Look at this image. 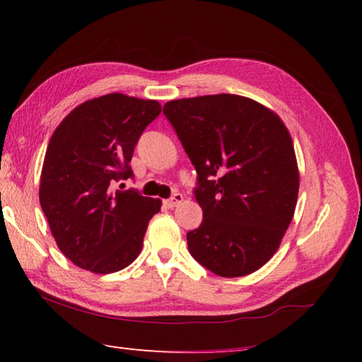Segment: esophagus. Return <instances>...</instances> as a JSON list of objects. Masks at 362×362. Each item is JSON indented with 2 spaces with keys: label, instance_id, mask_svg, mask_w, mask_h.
I'll use <instances>...</instances> for the list:
<instances>
[{
  "label": "esophagus",
  "instance_id": "34e87169",
  "mask_svg": "<svg viewBox=\"0 0 362 362\" xmlns=\"http://www.w3.org/2000/svg\"><path fill=\"white\" fill-rule=\"evenodd\" d=\"M181 202H182V195H181V194H178V192H176V194H173L170 198H168V200H165V202H164V204L167 206V208L173 209L175 206H178Z\"/></svg>",
  "mask_w": 362,
  "mask_h": 362
}]
</instances>
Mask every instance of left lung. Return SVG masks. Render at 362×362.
<instances>
[{"instance_id":"obj_1","label":"left lung","mask_w":362,"mask_h":362,"mask_svg":"<svg viewBox=\"0 0 362 362\" xmlns=\"http://www.w3.org/2000/svg\"><path fill=\"white\" fill-rule=\"evenodd\" d=\"M162 112L197 172L203 222L187 233L189 253L218 276L253 274L275 255L297 204L289 131L267 107L231 93L173 100Z\"/></svg>"}]
</instances>
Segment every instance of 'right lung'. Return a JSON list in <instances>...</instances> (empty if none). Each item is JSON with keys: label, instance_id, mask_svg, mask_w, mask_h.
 I'll return each instance as SVG.
<instances>
[{"label": "right lung", "instance_id": "obj_1", "mask_svg": "<svg viewBox=\"0 0 362 362\" xmlns=\"http://www.w3.org/2000/svg\"><path fill=\"white\" fill-rule=\"evenodd\" d=\"M160 105L109 93L75 107L48 144L40 206L61 252L93 274L119 272L136 259L160 200L114 184L134 178L129 165Z\"/></svg>", "mask_w": 362, "mask_h": 362}]
</instances>
